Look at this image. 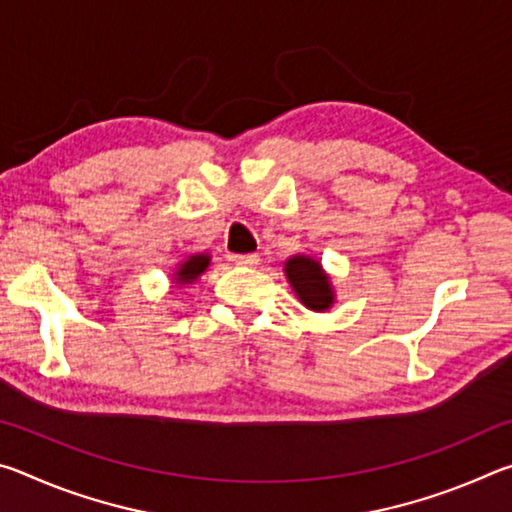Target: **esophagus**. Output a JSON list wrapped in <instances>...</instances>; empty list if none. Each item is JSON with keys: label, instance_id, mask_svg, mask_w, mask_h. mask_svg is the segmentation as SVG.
<instances>
[{"label": "esophagus", "instance_id": "1", "mask_svg": "<svg viewBox=\"0 0 512 512\" xmlns=\"http://www.w3.org/2000/svg\"><path fill=\"white\" fill-rule=\"evenodd\" d=\"M232 262H237L241 266H255L259 262V257L255 253H244V255H235L232 257Z\"/></svg>", "mask_w": 512, "mask_h": 512}]
</instances>
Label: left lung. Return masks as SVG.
<instances>
[{"label":"left lung","mask_w":512,"mask_h":512,"mask_svg":"<svg viewBox=\"0 0 512 512\" xmlns=\"http://www.w3.org/2000/svg\"><path fill=\"white\" fill-rule=\"evenodd\" d=\"M284 271H287L291 287L296 289L300 300L305 302L309 309L323 311L332 305V287H329L323 268H320V264L314 262V259L291 257Z\"/></svg>","instance_id":"obj_1"}]
</instances>
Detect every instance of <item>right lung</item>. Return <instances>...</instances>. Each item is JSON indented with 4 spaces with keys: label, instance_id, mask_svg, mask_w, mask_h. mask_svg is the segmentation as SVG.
<instances>
[{
    "label": "right lung",
    "instance_id": "right-lung-1",
    "mask_svg": "<svg viewBox=\"0 0 512 512\" xmlns=\"http://www.w3.org/2000/svg\"><path fill=\"white\" fill-rule=\"evenodd\" d=\"M207 264H210V257L207 255H194V257H189L187 262L180 266V271L176 273L178 277V284H189V282H194L198 275H201L205 268H207Z\"/></svg>",
    "mask_w": 512,
    "mask_h": 512
}]
</instances>
